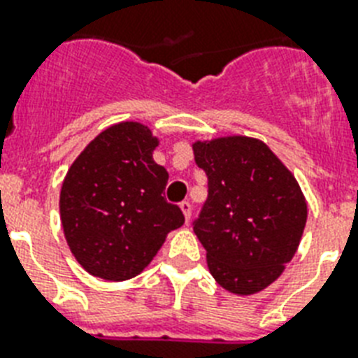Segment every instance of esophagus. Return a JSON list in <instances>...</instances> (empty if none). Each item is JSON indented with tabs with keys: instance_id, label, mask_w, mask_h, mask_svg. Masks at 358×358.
I'll return each instance as SVG.
<instances>
[{
	"instance_id": "obj_1",
	"label": "esophagus",
	"mask_w": 358,
	"mask_h": 358,
	"mask_svg": "<svg viewBox=\"0 0 358 358\" xmlns=\"http://www.w3.org/2000/svg\"><path fill=\"white\" fill-rule=\"evenodd\" d=\"M180 208H182V211H184L185 220L191 219V211H193V206H191V202H189V200H184V202L180 204Z\"/></svg>"
}]
</instances>
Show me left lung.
I'll list each match as a JSON object with an SVG mask.
<instances>
[{
    "label": "left lung",
    "mask_w": 358,
    "mask_h": 358,
    "mask_svg": "<svg viewBox=\"0 0 358 358\" xmlns=\"http://www.w3.org/2000/svg\"><path fill=\"white\" fill-rule=\"evenodd\" d=\"M208 176V200L193 229L220 287L255 294L294 257L307 204L290 171L259 139L219 138L193 145Z\"/></svg>",
    "instance_id": "obj_1"
}]
</instances>
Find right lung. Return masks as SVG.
<instances>
[{
	"label": "right lung",
	"mask_w": 358,
	"mask_h": 358,
	"mask_svg": "<svg viewBox=\"0 0 358 358\" xmlns=\"http://www.w3.org/2000/svg\"><path fill=\"white\" fill-rule=\"evenodd\" d=\"M158 139L139 123L101 132L69 167L60 219L69 250L92 275L124 281L158 254L184 213L165 199L169 173L152 159Z\"/></svg>",
	"instance_id": "1"
}]
</instances>
